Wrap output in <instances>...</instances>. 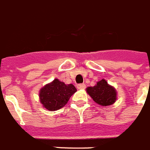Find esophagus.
<instances>
[{
  "instance_id": "esophagus-1",
  "label": "esophagus",
  "mask_w": 150,
  "mask_h": 150,
  "mask_svg": "<svg viewBox=\"0 0 150 150\" xmlns=\"http://www.w3.org/2000/svg\"><path fill=\"white\" fill-rule=\"evenodd\" d=\"M76 88L78 89H84V88H86V85L85 84H79L76 86Z\"/></svg>"
}]
</instances>
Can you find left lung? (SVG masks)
<instances>
[{
    "label": "left lung",
    "mask_w": 150,
    "mask_h": 150,
    "mask_svg": "<svg viewBox=\"0 0 150 150\" xmlns=\"http://www.w3.org/2000/svg\"><path fill=\"white\" fill-rule=\"evenodd\" d=\"M86 92L96 103L101 106L111 105L117 100L116 88L109 85L105 79L98 81L94 86L87 87Z\"/></svg>",
    "instance_id": "8db88e82"
}]
</instances>
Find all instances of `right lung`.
<instances>
[{
	"label": "right lung",
	"mask_w": 150,
	"mask_h": 150,
	"mask_svg": "<svg viewBox=\"0 0 150 150\" xmlns=\"http://www.w3.org/2000/svg\"><path fill=\"white\" fill-rule=\"evenodd\" d=\"M75 92L76 88L74 85L64 84L55 78L52 82L46 84L40 89V102L45 109L56 111L63 108Z\"/></svg>",
	"instance_id": "right-lung-1"
}]
</instances>
